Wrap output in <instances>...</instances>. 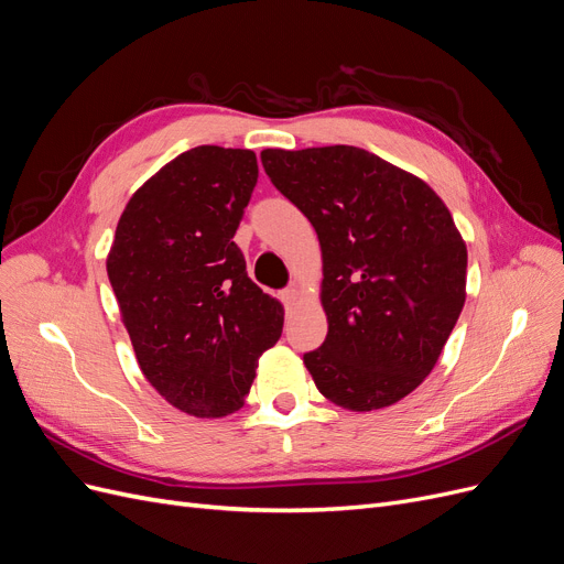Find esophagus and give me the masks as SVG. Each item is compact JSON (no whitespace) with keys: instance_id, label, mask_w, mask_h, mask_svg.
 <instances>
[{"instance_id":"obj_1","label":"esophagus","mask_w":564,"mask_h":564,"mask_svg":"<svg viewBox=\"0 0 564 564\" xmlns=\"http://www.w3.org/2000/svg\"><path fill=\"white\" fill-rule=\"evenodd\" d=\"M280 299L284 301L286 308H292V305H296V301H299V289H296V286L284 289V292L280 294Z\"/></svg>"}]
</instances>
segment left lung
<instances>
[{"label": "left lung", "mask_w": 564, "mask_h": 564, "mask_svg": "<svg viewBox=\"0 0 564 564\" xmlns=\"http://www.w3.org/2000/svg\"><path fill=\"white\" fill-rule=\"evenodd\" d=\"M261 162L322 249L329 332L305 369L350 412L400 402L433 371L466 303L468 251L447 204L362 148H268Z\"/></svg>", "instance_id": "1"}]
</instances>
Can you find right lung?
Wrapping results in <instances>:
<instances>
[{"label":"right lung","instance_id":"obj_1","mask_svg":"<svg viewBox=\"0 0 564 564\" xmlns=\"http://www.w3.org/2000/svg\"><path fill=\"white\" fill-rule=\"evenodd\" d=\"M256 178L251 150L181 152L131 195L106 261L143 377L197 419L237 412L282 334V303L232 242Z\"/></svg>","mask_w":564,"mask_h":564}]
</instances>
